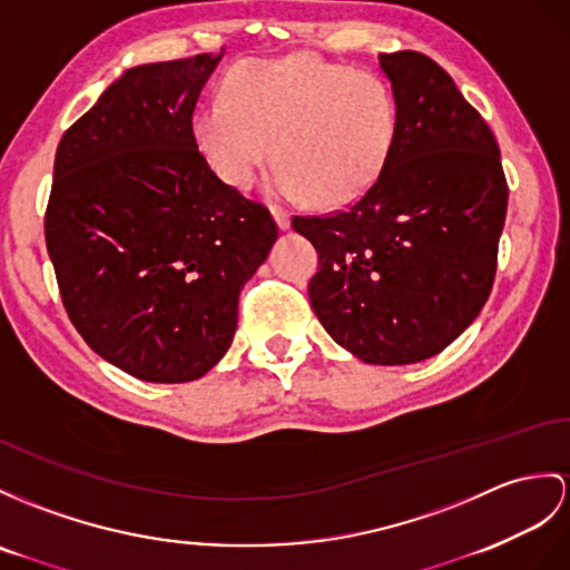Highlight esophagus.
<instances>
[{"instance_id": "esophagus-1", "label": "esophagus", "mask_w": 570, "mask_h": 570, "mask_svg": "<svg viewBox=\"0 0 570 570\" xmlns=\"http://www.w3.org/2000/svg\"><path fill=\"white\" fill-rule=\"evenodd\" d=\"M271 213H273V217H275V222H277V227H281V229H289V213L285 210V207L271 205Z\"/></svg>"}]
</instances>
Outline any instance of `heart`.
I'll list each match as a JSON object with an SVG mask.
<instances>
[{"instance_id":"1","label":"heart","mask_w":570,"mask_h":570,"mask_svg":"<svg viewBox=\"0 0 570 570\" xmlns=\"http://www.w3.org/2000/svg\"><path fill=\"white\" fill-rule=\"evenodd\" d=\"M396 132V96L380 75L309 52L237 65L225 96L193 118L198 149L227 186H252L273 145V188L316 207L363 196L390 161Z\"/></svg>"}]
</instances>
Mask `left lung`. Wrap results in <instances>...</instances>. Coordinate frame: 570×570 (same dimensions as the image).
<instances>
[{
    "mask_svg": "<svg viewBox=\"0 0 570 570\" xmlns=\"http://www.w3.org/2000/svg\"><path fill=\"white\" fill-rule=\"evenodd\" d=\"M399 132L348 210L293 217L318 254L309 302L328 336L370 365L445 351L491 295L508 184L489 125L423 52L380 55Z\"/></svg>",
    "mask_w": 570,
    "mask_h": 570,
    "instance_id": "8db88e82",
    "label": "left lung"
}]
</instances>
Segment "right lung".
Segmentation results:
<instances>
[{
    "instance_id": "right-lung-1",
    "label": "right lung",
    "mask_w": 570,
    "mask_h": 570,
    "mask_svg": "<svg viewBox=\"0 0 570 570\" xmlns=\"http://www.w3.org/2000/svg\"><path fill=\"white\" fill-rule=\"evenodd\" d=\"M222 55L125 69L55 155L46 244L67 316L145 382H193L225 357L277 239L268 207L219 180L193 135Z\"/></svg>"
}]
</instances>
